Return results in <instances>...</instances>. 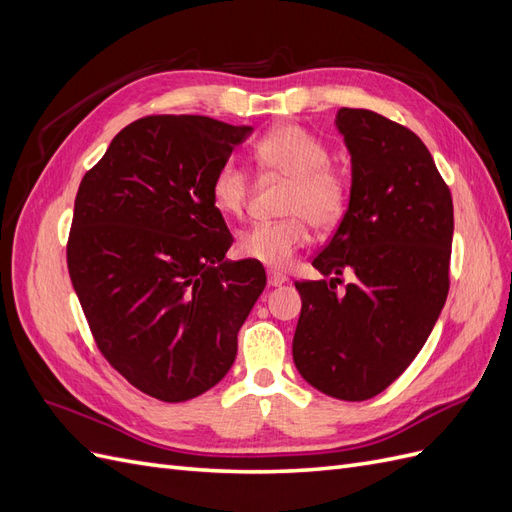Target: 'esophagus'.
<instances>
[{"label": "esophagus", "instance_id": "1", "mask_svg": "<svg viewBox=\"0 0 512 512\" xmlns=\"http://www.w3.org/2000/svg\"><path fill=\"white\" fill-rule=\"evenodd\" d=\"M267 282H269V286H271V288H277V286H282V284H286V282H288V277H286L284 273H277V271H269V273H267Z\"/></svg>", "mask_w": 512, "mask_h": 512}]
</instances>
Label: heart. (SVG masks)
Masks as SVG:
<instances>
[{
    "mask_svg": "<svg viewBox=\"0 0 512 512\" xmlns=\"http://www.w3.org/2000/svg\"><path fill=\"white\" fill-rule=\"evenodd\" d=\"M254 160L267 175L286 179L280 222H262L237 235V252L269 269H286L309 241V224L329 230L344 218L348 185L329 166V151L297 126H280L254 145ZM250 198V177L237 160H224L211 179V203L226 218H239Z\"/></svg>",
    "mask_w": 512,
    "mask_h": 512,
    "instance_id": "b5f03b06",
    "label": "heart"
}]
</instances>
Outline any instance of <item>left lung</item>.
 <instances>
[{"label": "left lung", "mask_w": 512, "mask_h": 512, "mask_svg": "<svg viewBox=\"0 0 512 512\" xmlns=\"http://www.w3.org/2000/svg\"><path fill=\"white\" fill-rule=\"evenodd\" d=\"M352 162L348 209L312 265L331 280L297 282L292 339L299 374L320 393L363 401L404 374L436 324L453 243V198L421 138L365 108H339ZM344 272L353 282L337 295Z\"/></svg>", "instance_id": "8db88e82"}]
</instances>
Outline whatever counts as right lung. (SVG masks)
I'll return each mask as SVG.
<instances>
[{"label": "right lung", "instance_id": "1", "mask_svg": "<svg viewBox=\"0 0 512 512\" xmlns=\"http://www.w3.org/2000/svg\"><path fill=\"white\" fill-rule=\"evenodd\" d=\"M250 126L151 115L123 128L74 200L68 271L100 352L138 391L177 404L218 384L267 275L226 260L211 179Z\"/></svg>", "mask_w": 512, "mask_h": 512}]
</instances>
